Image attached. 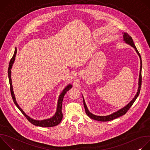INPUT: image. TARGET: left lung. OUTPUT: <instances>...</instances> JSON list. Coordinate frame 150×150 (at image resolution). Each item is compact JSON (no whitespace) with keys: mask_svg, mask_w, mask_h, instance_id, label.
<instances>
[{"mask_svg":"<svg viewBox=\"0 0 150 150\" xmlns=\"http://www.w3.org/2000/svg\"><path fill=\"white\" fill-rule=\"evenodd\" d=\"M123 41H125L126 43L131 45L132 47H134L136 51V52L137 53V54H138L139 58H140V60H141V67H140V71H139V81H138V91L137 93V94L135 95V97L128 103L126 106H125L124 108H122L121 109L117 110V112L110 115H108V116H96L94 115L92 113H91L88 108L86 105V104L85 103L83 97V105H84V108L85 110V113L87 115V116H88L90 118H91L92 119L96 120H98V121H101V122H107V121H110L112 120H113L115 119H116L121 116L124 115L125 114H126V113L130 109L132 105V104H134V103L135 102V101L136 100V99L137 98V97H138L139 93H140V90H141V83H142V75H141V69H142V60H141V55L139 54V53L138 52L137 49L136 48L134 42L133 41L132 38L127 33H123Z\"/></svg>","mask_w":150,"mask_h":150,"instance_id":"obj_1","label":"left lung"}]
</instances>
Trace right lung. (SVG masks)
<instances>
[{
	"label": "right lung",
	"instance_id": "1",
	"mask_svg": "<svg viewBox=\"0 0 150 150\" xmlns=\"http://www.w3.org/2000/svg\"><path fill=\"white\" fill-rule=\"evenodd\" d=\"M16 49H15L14 54L12 57V59L10 60L9 64V68H8V77H9V84H10V90H11V96L13 99V101L15 105H16L17 108L19 109V110L22 112V113L25 116V117L28 119V120L31 122L32 124L35 125V126H38L41 127H53L57 125L58 124L60 123V122L62 121V117H63V114L62 112V101L64 97V96L66 94L67 91H68L72 87V85L71 84H69L68 85L65 87V88L64 89L62 93H60L59 99H58V102H57V110L55 115L52 117L51 118L47 119H45V120H34L31 117H30L28 116H27L24 112L20 108V107L18 105L16 101V99L15 97L14 93L13 91V88H12V79H11V69L12 67L13 64L14 63L15 59V56L16 54Z\"/></svg>",
	"mask_w": 150,
	"mask_h": 150
}]
</instances>
